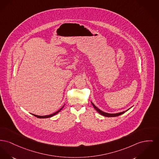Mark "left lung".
Wrapping results in <instances>:
<instances>
[{"mask_svg":"<svg viewBox=\"0 0 159 159\" xmlns=\"http://www.w3.org/2000/svg\"><path fill=\"white\" fill-rule=\"evenodd\" d=\"M91 103H92L93 107L95 108V109L97 112H98L100 114H101L102 115H103L104 116H106V117H115V116H119V115H121L122 114L124 113L125 112L128 111L130 108H131V107H130V108H129V109H127V110H126V111H123V112L116 113H106V112H103L102 111H101L100 109H99L97 106H95V105L92 102H91Z\"/></svg>","mask_w":159,"mask_h":159,"instance_id":"1","label":"left lung"}]
</instances>
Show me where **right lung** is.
<instances>
[{"label": "right lung", "mask_w": 159, "mask_h": 159, "mask_svg": "<svg viewBox=\"0 0 159 159\" xmlns=\"http://www.w3.org/2000/svg\"><path fill=\"white\" fill-rule=\"evenodd\" d=\"M65 105V104H64ZM64 105L59 110V111H57V112H55V113H52V114H50V115H44V116H39V115H34V114H32L34 116H36V117H37L38 118H50V117H52V116H54V115H56L57 113H58L59 112H60L61 110H62V109L64 107Z\"/></svg>", "instance_id": "obj_1"}]
</instances>
